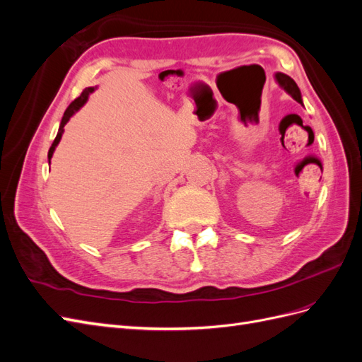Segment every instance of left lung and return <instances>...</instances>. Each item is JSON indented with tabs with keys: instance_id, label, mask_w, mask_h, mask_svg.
Wrapping results in <instances>:
<instances>
[{
	"instance_id": "obj_1",
	"label": "left lung",
	"mask_w": 362,
	"mask_h": 362,
	"mask_svg": "<svg viewBox=\"0 0 362 362\" xmlns=\"http://www.w3.org/2000/svg\"><path fill=\"white\" fill-rule=\"evenodd\" d=\"M275 80H276V83L282 87V89L286 90V92L293 98V100H296V101L302 104L300 90H299L298 84L294 83V80L291 78V76H288V75H286V74H282V72H276V74H275Z\"/></svg>"
}]
</instances>
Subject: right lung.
I'll return each instance as SVG.
<instances>
[{
    "label": "right lung",
    "instance_id": "1",
    "mask_svg": "<svg viewBox=\"0 0 362 362\" xmlns=\"http://www.w3.org/2000/svg\"><path fill=\"white\" fill-rule=\"evenodd\" d=\"M95 89H96V87H87V89H84L83 93H81L78 98H76V100H74V101L69 104V107L66 108V112H64V115H63V117H62V122H60V127H59V133H57L56 139H54L52 145H51V148H49V151H48V163H51L54 151H56L57 145L60 144V139H62L63 131H64V125H66V124L69 122V119H71L76 112H78L80 108L87 103V100H89V95L93 93Z\"/></svg>",
    "mask_w": 362,
    "mask_h": 362
}]
</instances>
